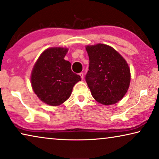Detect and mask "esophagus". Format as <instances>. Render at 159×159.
Listing matches in <instances>:
<instances>
[{"label":"esophagus","instance_id":"34e87169","mask_svg":"<svg viewBox=\"0 0 159 159\" xmlns=\"http://www.w3.org/2000/svg\"><path fill=\"white\" fill-rule=\"evenodd\" d=\"M79 75H80V78H81V79H84V73H80Z\"/></svg>","mask_w":159,"mask_h":159}]
</instances>
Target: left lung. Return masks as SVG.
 <instances>
[{"mask_svg": "<svg viewBox=\"0 0 159 159\" xmlns=\"http://www.w3.org/2000/svg\"><path fill=\"white\" fill-rule=\"evenodd\" d=\"M89 67L85 79L91 95L104 105L114 104L123 98L130 82V70L122 55L104 44L86 47Z\"/></svg>", "mask_w": 159, "mask_h": 159, "instance_id": "1", "label": "left lung"}]
</instances>
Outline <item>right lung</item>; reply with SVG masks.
<instances>
[{
  "label": "right lung",
  "instance_id": "add662e5",
  "mask_svg": "<svg viewBox=\"0 0 159 159\" xmlns=\"http://www.w3.org/2000/svg\"><path fill=\"white\" fill-rule=\"evenodd\" d=\"M68 48H51L42 53L33 68L31 82L38 98L50 106H58L70 97L74 85L81 80L64 60Z\"/></svg>",
  "mask_w": 159,
  "mask_h": 159
}]
</instances>
